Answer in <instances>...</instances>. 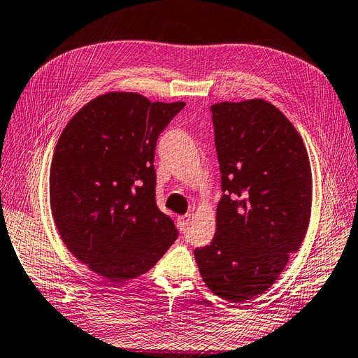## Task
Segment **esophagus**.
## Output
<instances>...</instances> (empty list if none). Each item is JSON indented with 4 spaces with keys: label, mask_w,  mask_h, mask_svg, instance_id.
Listing matches in <instances>:
<instances>
[{
    "label": "esophagus",
    "mask_w": 358,
    "mask_h": 358,
    "mask_svg": "<svg viewBox=\"0 0 358 358\" xmlns=\"http://www.w3.org/2000/svg\"><path fill=\"white\" fill-rule=\"evenodd\" d=\"M189 220H191V215H189V214L178 217V228H179L180 231H187L188 224H189Z\"/></svg>",
    "instance_id": "34e87169"
}]
</instances>
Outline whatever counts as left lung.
Wrapping results in <instances>:
<instances>
[{"label": "left lung", "mask_w": 358, "mask_h": 358, "mask_svg": "<svg viewBox=\"0 0 358 358\" xmlns=\"http://www.w3.org/2000/svg\"><path fill=\"white\" fill-rule=\"evenodd\" d=\"M223 196L211 245L194 250L206 287L229 302L270 289L302 245L313 179L307 149L263 99L213 104Z\"/></svg>", "instance_id": "8db88e82"}]
</instances>
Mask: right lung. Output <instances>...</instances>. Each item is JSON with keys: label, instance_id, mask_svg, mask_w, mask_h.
<instances>
[{"label": "right lung", "instance_id": "obj_1", "mask_svg": "<svg viewBox=\"0 0 358 358\" xmlns=\"http://www.w3.org/2000/svg\"><path fill=\"white\" fill-rule=\"evenodd\" d=\"M184 101L99 95L68 121L50 169V205L68 250L109 282L158 263L178 238L155 199L158 136Z\"/></svg>", "mask_w": 358, "mask_h": 358}]
</instances>
